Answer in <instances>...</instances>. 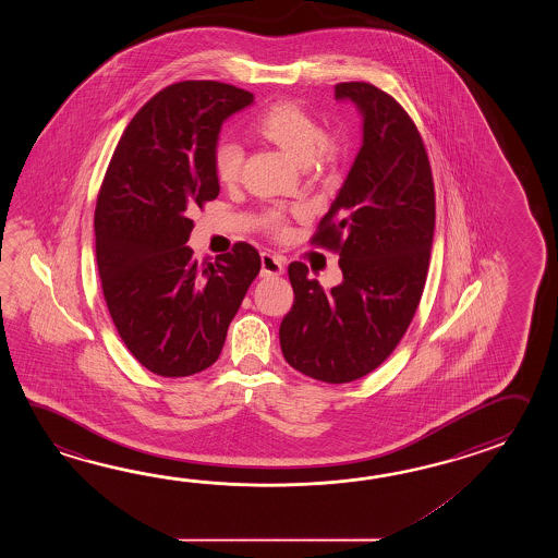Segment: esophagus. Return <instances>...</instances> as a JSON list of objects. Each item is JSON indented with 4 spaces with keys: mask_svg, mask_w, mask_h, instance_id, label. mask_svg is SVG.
Here are the masks:
<instances>
[{
    "mask_svg": "<svg viewBox=\"0 0 558 558\" xmlns=\"http://www.w3.org/2000/svg\"><path fill=\"white\" fill-rule=\"evenodd\" d=\"M284 271V263L281 257H277L274 253H262V275L263 277H275Z\"/></svg>",
    "mask_w": 558,
    "mask_h": 558,
    "instance_id": "34e87169",
    "label": "esophagus"
}]
</instances>
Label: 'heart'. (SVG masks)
<instances>
[{
    "label": "heart",
    "mask_w": 558,
    "mask_h": 558,
    "mask_svg": "<svg viewBox=\"0 0 558 558\" xmlns=\"http://www.w3.org/2000/svg\"><path fill=\"white\" fill-rule=\"evenodd\" d=\"M255 131L267 142L281 147L284 154L291 155L299 163H308L317 155L329 154V145L325 142V131L307 111L296 104H277L269 107L255 121ZM243 147L233 140H221L215 145V175L221 183L238 181L243 166ZM267 223L274 231H283V214L274 209L267 215Z\"/></svg>",
    "instance_id": "1"
}]
</instances>
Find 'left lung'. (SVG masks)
Instances as JSON below:
<instances>
[{
  "label": "left lung",
  "instance_id": "1",
  "mask_svg": "<svg viewBox=\"0 0 558 558\" xmlns=\"http://www.w3.org/2000/svg\"><path fill=\"white\" fill-rule=\"evenodd\" d=\"M363 118V145L311 243L339 253L329 291L289 265L295 301L279 327L284 361L311 379L351 383L391 355L427 281L435 185L425 143L391 95L365 82L335 85Z\"/></svg>",
  "mask_w": 558,
  "mask_h": 558
}]
</instances>
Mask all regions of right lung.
I'll return each instance as SVG.
<instances>
[{
  "label": "right lung",
  "mask_w": 558,
  "mask_h": 558,
  "mask_svg": "<svg viewBox=\"0 0 558 558\" xmlns=\"http://www.w3.org/2000/svg\"><path fill=\"white\" fill-rule=\"evenodd\" d=\"M253 94L181 82L154 95L123 131L95 205V257L109 315L143 367L190 377L221 355L262 259L238 243L197 263L190 211L219 195L214 151L229 116Z\"/></svg>",
  "instance_id": "add662e5"
}]
</instances>
